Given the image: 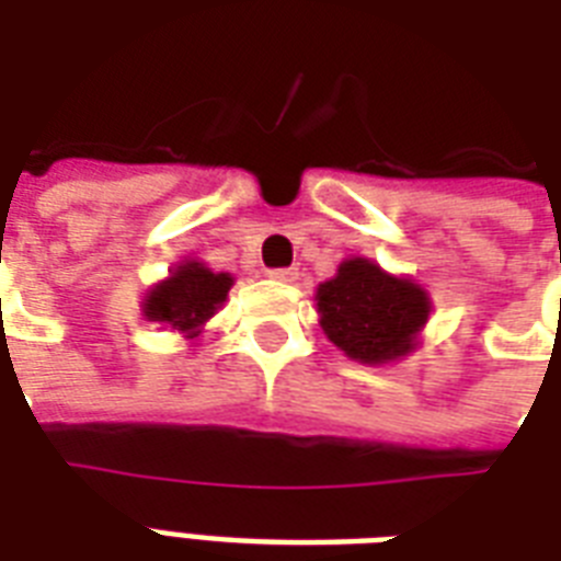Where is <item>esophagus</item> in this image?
<instances>
[{"instance_id": "34e87169", "label": "esophagus", "mask_w": 561, "mask_h": 561, "mask_svg": "<svg viewBox=\"0 0 561 561\" xmlns=\"http://www.w3.org/2000/svg\"><path fill=\"white\" fill-rule=\"evenodd\" d=\"M271 279L294 282V279H297V267H273V271H271Z\"/></svg>"}]
</instances>
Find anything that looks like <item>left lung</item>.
I'll list each match as a JSON object with an SVG mask.
<instances>
[{
    "mask_svg": "<svg viewBox=\"0 0 561 561\" xmlns=\"http://www.w3.org/2000/svg\"><path fill=\"white\" fill-rule=\"evenodd\" d=\"M317 311L334 346L364 364H383L413 350L431 302L410 279L387 276L367 259H350L317 288Z\"/></svg>",
    "mask_w": 561,
    "mask_h": 561,
    "instance_id": "left-lung-1",
    "label": "left lung"
}]
</instances>
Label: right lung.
Returning <instances> with one entry per match:
<instances>
[{"instance_id": "add662e5", "label": "right lung", "mask_w": 561, "mask_h": 561, "mask_svg": "<svg viewBox=\"0 0 561 561\" xmlns=\"http://www.w3.org/2000/svg\"><path fill=\"white\" fill-rule=\"evenodd\" d=\"M229 285V273H211L197 262L180 264L174 276L157 285L151 297L145 299V317L153 323H169L171 329L186 332V337H194L227 299Z\"/></svg>"}]
</instances>
